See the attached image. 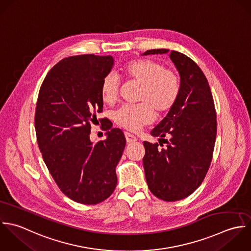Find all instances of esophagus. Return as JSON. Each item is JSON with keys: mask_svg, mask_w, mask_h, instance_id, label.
I'll use <instances>...</instances> for the list:
<instances>
[{"mask_svg": "<svg viewBox=\"0 0 251 251\" xmlns=\"http://www.w3.org/2000/svg\"><path fill=\"white\" fill-rule=\"evenodd\" d=\"M125 138H126V142L128 144H133V143L137 142V140H138L134 135H132L130 133H127V132L125 133Z\"/></svg>", "mask_w": 251, "mask_h": 251, "instance_id": "34e87169", "label": "esophagus"}]
</instances>
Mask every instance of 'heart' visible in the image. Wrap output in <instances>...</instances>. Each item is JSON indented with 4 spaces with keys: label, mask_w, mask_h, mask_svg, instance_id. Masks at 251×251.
<instances>
[{
    "label": "heart",
    "mask_w": 251,
    "mask_h": 251,
    "mask_svg": "<svg viewBox=\"0 0 251 251\" xmlns=\"http://www.w3.org/2000/svg\"><path fill=\"white\" fill-rule=\"evenodd\" d=\"M127 78L141 83L137 104H124L114 113L117 125L136 132L150 124L157 114L168 112L176 102L180 93V80L172 70L151 59H137L123 68ZM119 80L113 74L104 76L100 85L102 100L114 103L118 98Z\"/></svg>",
    "instance_id": "heart-1"
}]
</instances>
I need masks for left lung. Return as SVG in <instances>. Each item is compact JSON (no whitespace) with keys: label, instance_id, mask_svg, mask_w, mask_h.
I'll list each match as a JSON object with an SVG mask.
<instances>
[{"label":"left lung","instance_id":"8db88e82","mask_svg":"<svg viewBox=\"0 0 251 251\" xmlns=\"http://www.w3.org/2000/svg\"><path fill=\"white\" fill-rule=\"evenodd\" d=\"M168 53L180 76V93L151 131V136L165 141L167 147L160 150L158 144L144 142V168L151 193L161 200L175 201L191 195L207 173L216 138V113L207 79L192 59L162 49L142 55Z\"/></svg>","mask_w":251,"mask_h":251}]
</instances>
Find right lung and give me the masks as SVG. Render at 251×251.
Masks as SVG:
<instances>
[{
  "instance_id": "right-lung-1",
  "label": "right lung",
  "mask_w": 251,
  "mask_h": 251,
  "mask_svg": "<svg viewBox=\"0 0 251 251\" xmlns=\"http://www.w3.org/2000/svg\"><path fill=\"white\" fill-rule=\"evenodd\" d=\"M113 63L109 55L64 58L46 76L38 97L35 128L44 161L61 191L79 203H99L117 183L115 168L126 145L123 132L101 119L106 139L90 140L91 122L102 111L101 81Z\"/></svg>"
}]
</instances>
